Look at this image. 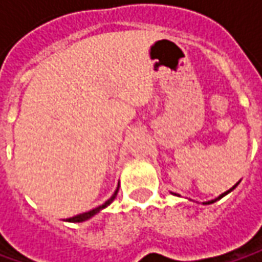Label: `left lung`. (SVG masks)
Wrapping results in <instances>:
<instances>
[{"instance_id":"left-lung-1","label":"left lung","mask_w":262,"mask_h":262,"mask_svg":"<svg viewBox=\"0 0 262 262\" xmlns=\"http://www.w3.org/2000/svg\"><path fill=\"white\" fill-rule=\"evenodd\" d=\"M239 182H241V181H239ZM239 182H236V184H235V185L232 186V188H230V189H227L226 192H223V194H220V195L217 196V198H214V200H210V201H206V203H203V204H213V203H216L217 200H220V198H223V196L225 195H227V194H229V192H232V191H233V189H235V188H236L237 185H239ZM172 194H173V195H178V194H175V192H172ZM178 196H181V195H178Z\"/></svg>"}]
</instances>
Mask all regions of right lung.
<instances>
[{
    "instance_id": "obj_1",
    "label": "right lung",
    "mask_w": 262,
    "mask_h": 262,
    "mask_svg": "<svg viewBox=\"0 0 262 262\" xmlns=\"http://www.w3.org/2000/svg\"><path fill=\"white\" fill-rule=\"evenodd\" d=\"M118 191H119V184H118V186H116L115 192L112 194V196L107 200V201H105L102 206L96 207V208H93V210H90V211H86V213H81V214H77V216L74 217H70V219H67L66 222H70V223H81V222H86V220H89V219H92L93 216H96L99 211H102L103 208H106V207L109 206L114 200H115L116 194H118Z\"/></svg>"
}]
</instances>
